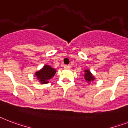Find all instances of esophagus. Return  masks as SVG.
I'll return each mask as SVG.
<instances>
[{"label": "esophagus", "mask_w": 128, "mask_h": 128, "mask_svg": "<svg viewBox=\"0 0 128 128\" xmlns=\"http://www.w3.org/2000/svg\"><path fill=\"white\" fill-rule=\"evenodd\" d=\"M64 68L66 69H70V65H64Z\"/></svg>", "instance_id": "esophagus-1"}]
</instances>
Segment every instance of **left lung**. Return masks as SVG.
I'll return each mask as SVG.
<instances>
[{"label":"left lung","instance_id":"8db88e82","mask_svg":"<svg viewBox=\"0 0 128 128\" xmlns=\"http://www.w3.org/2000/svg\"><path fill=\"white\" fill-rule=\"evenodd\" d=\"M85 74H84V78H85V80L86 81L88 82H90L92 81L94 79V76L91 74V73L90 72V71L88 70H85Z\"/></svg>","mask_w":128,"mask_h":128}]
</instances>
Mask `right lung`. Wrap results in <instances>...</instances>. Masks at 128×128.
<instances>
[{"instance_id":"right-lung-1","label":"right lung","mask_w":128,"mask_h":128,"mask_svg":"<svg viewBox=\"0 0 128 128\" xmlns=\"http://www.w3.org/2000/svg\"><path fill=\"white\" fill-rule=\"evenodd\" d=\"M56 70L48 65H45L44 68L36 73V75L38 80L42 84L48 82V80L51 79L52 77L55 74Z\"/></svg>"}]
</instances>
